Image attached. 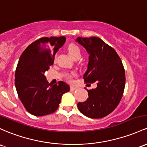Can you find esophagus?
<instances>
[{
  "mask_svg": "<svg viewBox=\"0 0 147 147\" xmlns=\"http://www.w3.org/2000/svg\"><path fill=\"white\" fill-rule=\"evenodd\" d=\"M76 89H77L76 87L70 86V90H71V91H75V90H76Z\"/></svg>",
  "mask_w": 147,
  "mask_h": 147,
  "instance_id": "1",
  "label": "esophagus"
}]
</instances>
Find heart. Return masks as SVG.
Instances as JSON below:
<instances>
[{
	"label": "heart",
	"instance_id": "obj_1",
	"mask_svg": "<svg viewBox=\"0 0 147 147\" xmlns=\"http://www.w3.org/2000/svg\"><path fill=\"white\" fill-rule=\"evenodd\" d=\"M67 51H68L69 54H70L72 57H73L74 56H75L77 54H80V48H79V47L77 46V45L73 44V43H72V44L69 45L68 47H67ZM75 73H74V72L67 74V75H65L66 80H67V81L71 82L72 81V77L75 76Z\"/></svg>",
	"mask_w": 147,
	"mask_h": 147
}]
</instances>
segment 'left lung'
<instances>
[{"label": "left lung", "instance_id": "1", "mask_svg": "<svg viewBox=\"0 0 147 147\" xmlns=\"http://www.w3.org/2000/svg\"><path fill=\"white\" fill-rule=\"evenodd\" d=\"M76 41L89 54L85 83L96 82L97 87L87 90L88 98L78 102L77 107L84 115L91 119L106 117L115 109L125 88V70L120 57L112 47L97 37H78Z\"/></svg>", "mask_w": 147, "mask_h": 147}]
</instances>
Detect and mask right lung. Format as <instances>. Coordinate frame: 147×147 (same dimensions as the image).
I'll list each match as a JSON object with an SVG mask.
<instances>
[{"mask_svg": "<svg viewBox=\"0 0 147 147\" xmlns=\"http://www.w3.org/2000/svg\"><path fill=\"white\" fill-rule=\"evenodd\" d=\"M65 40L64 36L40 38L28 46L19 58L15 72L16 89L24 107L33 115L41 117L54 112L63 95L70 91L65 82L51 85L45 76Z\"/></svg>", "mask_w": 147, "mask_h": 147, "instance_id": "1", "label": "right lung"}]
</instances>
